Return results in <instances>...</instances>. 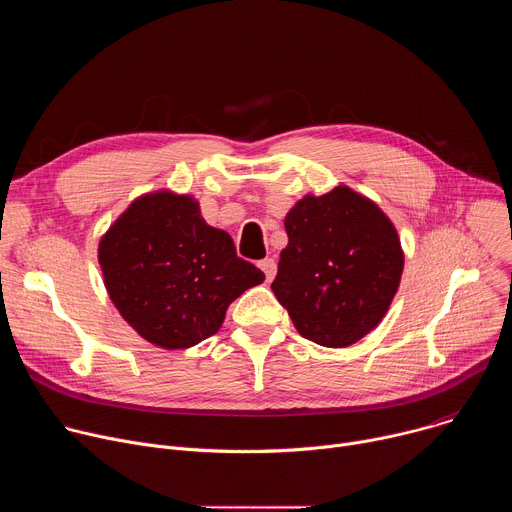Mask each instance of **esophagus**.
<instances>
[{
    "label": "esophagus",
    "mask_w": 512,
    "mask_h": 512,
    "mask_svg": "<svg viewBox=\"0 0 512 512\" xmlns=\"http://www.w3.org/2000/svg\"><path fill=\"white\" fill-rule=\"evenodd\" d=\"M259 267L263 269V273H265L267 281H271V279L275 277V273H277V265H275V259H271V257H267V259L259 261Z\"/></svg>",
    "instance_id": "obj_1"
}]
</instances>
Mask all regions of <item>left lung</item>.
<instances>
[{
	"label": "left lung",
	"mask_w": 512,
	"mask_h": 512,
	"mask_svg": "<svg viewBox=\"0 0 512 512\" xmlns=\"http://www.w3.org/2000/svg\"><path fill=\"white\" fill-rule=\"evenodd\" d=\"M283 225L289 241L271 289L296 330L320 346L344 348L377 328L403 273L389 216L367 196L336 186L304 196Z\"/></svg>",
	"instance_id": "1"
}]
</instances>
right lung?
<instances>
[{"label":"right lung","mask_w":512,"mask_h":512,"mask_svg":"<svg viewBox=\"0 0 512 512\" xmlns=\"http://www.w3.org/2000/svg\"><path fill=\"white\" fill-rule=\"evenodd\" d=\"M99 265L123 320L166 350L216 334L231 302L265 279L229 233L206 225L192 196L170 190L129 204L99 243Z\"/></svg>","instance_id":"add662e5"}]
</instances>
